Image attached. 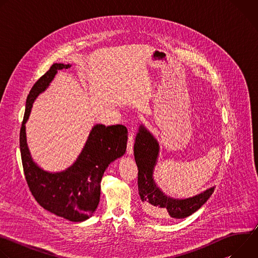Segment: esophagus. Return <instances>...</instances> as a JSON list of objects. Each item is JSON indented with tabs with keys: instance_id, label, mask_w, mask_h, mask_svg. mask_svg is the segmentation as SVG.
Returning a JSON list of instances; mask_svg holds the SVG:
<instances>
[{
	"instance_id": "34e87169",
	"label": "esophagus",
	"mask_w": 258,
	"mask_h": 258,
	"mask_svg": "<svg viewBox=\"0 0 258 258\" xmlns=\"http://www.w3.org/2000/svg\"><path fill=\"white\" fill-rule=\"evenodd\" d=\"M134 141H135V133L133 131H131L128 133V139H127V149H126V153L128 155L133 154L134 152Z\"/></svg>"
}]
</instances>
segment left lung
Instances as JSON below:
<instances>
[{"label": "left lung", "mask_w": 258, "mask_h": 258, "mask_svg": "<svg viewBox=\"0 0 258 258\" xmlns=\"http://www.w3.org/2000/svg\"><path fill=\"white\" fill-rule=\"evenodd\" d=\"M158 152V142L141 125L135 141L134 154L139 170L138 187L142 208L145 213L157 218H185L197 211L209 199L214 192V187L187 199H174L166 196L157 187L153 178Z\"/></svg>", "instance_id": "obj_1"}]
</instances>
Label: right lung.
<instances>
[{
	"label": "right lung",
	"instance_id": "obj_1",
	"mask_svg": "<svg viewBox=\"0 0 258 258\" xmlns=\"http://www.w3.org/2000/svg\"><path fill=\"white\" fill-rule=\"evenodd\" d=\"M71 65L54 63L31 88L20 128V153L24 176L32 196L46 210L70 222L88 219L98 207L101 179L108 165L125 153L127 128L122 124H96L77 161L61 172H48L31 159L25 135V122L35 98L44 92L58 70Z\"/></svg>",
	"mask_w": 258,
	"mask_h": 258
}]
</instances>
